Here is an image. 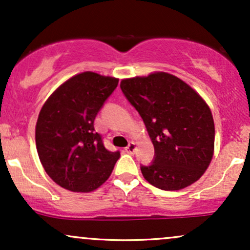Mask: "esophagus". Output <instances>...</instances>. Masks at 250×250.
Masks as SVG:
<instances>
[{
  "mask_svg": "<svg viewBox=\"0 0 250 250\" xmlns=\"http://www.w3.org/2000/svg\"><path fill=\"white\" fill-rule=\"evenodd\" d=\"M136 143H134V142H130L128 145V147L125 148V151H127V153H129V154H134L135 153V150H136Z\"/></svg>",
  "mask_w": 250,
  "mask_h": 250,
  "instance_id": "34e87169",
  "label": "esophagus"
}]
</instances>
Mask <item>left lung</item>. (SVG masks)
I'll use <instances>...</instances> for the list:
<instances>
[{"instance_id": "8db88e82", "label": "left lung", "mask_w": 250, "mask_h": 250, "mask_svg": "<svg viewBox=\"0 0 250 250\" xmlns=\"http://www.w3.org/2000/svg\"><path fill=\"white\" fill-rule=\"evenodd\" d=\"M154 145V161L143 177L162 190H180L205 174L214 155L215 125L205 100L171 74L156 71L121 81Z\"/></svg>"}]
</instances>
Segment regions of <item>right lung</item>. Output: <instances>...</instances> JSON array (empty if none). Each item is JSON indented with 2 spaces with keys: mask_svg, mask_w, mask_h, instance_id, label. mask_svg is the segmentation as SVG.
I'll use <instances>...</instances> for the list:
<instances>
[{
  "mask_svg": "<svg viewBox=\"0 0 250 250\" xmlns=\"http://www.w3.org/2000/svg\"><path fill=\"white\" fill-rule=\"evenodd\" d=\"M119 79L84 71L70 77L49 96L36 122V149L54 182L76 193L102 186L120 151H109L94 121Z\"/></svg>",
  "mask_w": 250,
  "mask_h": 250,
  "instance_id": "right-lung-1",
  "label": "right lung"
}]
</instances>
